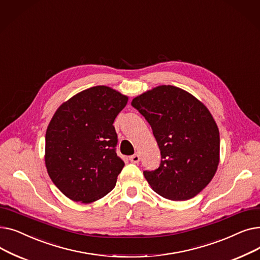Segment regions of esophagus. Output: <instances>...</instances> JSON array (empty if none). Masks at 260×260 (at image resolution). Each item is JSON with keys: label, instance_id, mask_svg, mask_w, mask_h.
<instances>
[{"label": "esophagus", "instance_id": "34e87169", "mask_svg": "<svg viewBox=\"0 0 260 260\" xmlns=\"http://www.w3.org/2000/svg\"><path fill=\"white\" fill-rule=\"evenodd\" d=\"M129 160L133 162V163H138L140 161V155L139 154H135L133 156L129 157Z\"/></svg>", "mask_w": 260, "mask_h": 260}]
</instances>
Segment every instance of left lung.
I'll use <instances>...</instances> for the list:
<instances>
[{
    "label": "left lung",
    "instance_id": "8db88e82",
    "mask_svg": "<svg viewBox=\"0 0 260 260\" xmlns=\"http://www.w3.org/2000/svg\"><path fill=\"white\" fill-rule=\"evenodd\" d=\"M152 126L161 153L155 171H144L157 194L187 200L206 187L219 165V129L210 111L189 92L160 85L133 99Z\"/></svg>",
    "mask_w": 260,
    "mask_h": 260
}]
</instances>
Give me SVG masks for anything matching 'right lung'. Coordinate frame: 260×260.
<instances>
[{
  "instance_id": "right-lung-1",
  "label": "right lung",
  "mask_w": 260,
  "mask_h": 260,
  "mask_svg": "<svg viewBox=\"0 0 260 260\" xmlns=\"http://www.w3.org/2000/svg\"><path fill=\"white\" fill-rule=\"evenodd\" d=\"M127 101V95L98 85L75 94L54 113L45 136V166L67 198L90 203L115 187L124 162L116 153L113 123Z\"/></svg>"
}]
</instances>
